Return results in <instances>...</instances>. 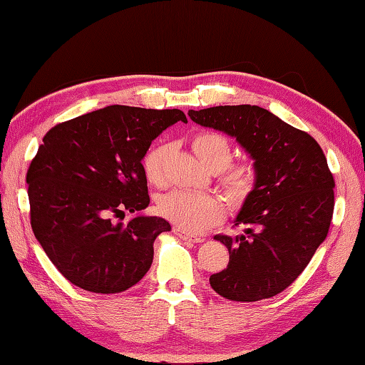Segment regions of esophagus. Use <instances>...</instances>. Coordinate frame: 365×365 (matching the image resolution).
<instances>
[{
  "label": "esophagus",
  "instance_id": "obj_1",
  "mask_svg": "<svg viewBox=\"0 0 365 365\" xmlns=\"http://www.w3.org/2000/svg\"><path fill=\"white\" fill-rule=\"evenodd\" d=\"M173 231H175L176 235H179L182 240H189V242H194V244H202L203 242V237H200V235H195V234H190L187 232L186 229H181V227H173Z\"/></svg>",
  "mask_w": 365,
  "mask_h": 365
}]
</instances>
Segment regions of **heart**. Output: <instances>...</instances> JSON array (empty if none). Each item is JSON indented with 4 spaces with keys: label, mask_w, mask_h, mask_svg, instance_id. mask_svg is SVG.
I'll list each match as a JSON object with an SVG mask.
<instances>
[{
    "label": "heart",
    "mask_w": 365,
    "mask_h": 365,
    "mask_svg": "<svg viewBox=\"0 0 365 365\" xmlns=\"http://www.w3.org/2000/svg\"><path fill=\"white\" fill-rule=\"evenodd\" d=\"M192 147L203 163L212 171H221V187L234 205L244 202L252 194L257 182V175L252 165L240 163L229 166L232 162V147L227 138L220 133L203 131L192 139ZM170 145L165 143L153 144L143 160L147 181L153 186L165 182V163L168 158ZM158 213L178 227L190 232H199L216 225L225 216V203L216 195L190 192V190H173L157 200Z\"/></svg>",
    "instance_id": "obj_1"
}]
</instances>
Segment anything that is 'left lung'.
<instances>
[{"label": "left lung", "mask_w": 365, "mask_h": 365, "mask_svg": "<svg viewBox=\"0 0 365 365\" xmlns=\"http://www.w3.org/2000/svg\"><path fill=\"white\" fill-rule=\"evenodd\" d=\"M197 125L235 138L250 158L257 182L234 225L244 234L215 235L229 250L225 271L210 285L232 302H259L284 292L327 237L335 181L321 145L258 106L189 110Z\"/></svg>", "instance_id": "1"}]
</instances>
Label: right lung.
<instances>
[{
  "instance_id": "add662e5",
  "label": "right lung",
  "mask_w": 365,
  "mask_h": 365,
  "mask_svg": "<svg viewBox=\"0 0 365 365\" xmlns=\"http://www.w3.org/2000/svg\"><path fill=\"white\" fill-rule=\"evenodd\" d=\"M182 121L178 108L107 106L46 133L27 173L36 240L63 277L93 293H120L149 271L170 222L149 207L143 158L152 140ZM126 211L128 223L113 221Z\"/></svg>"
}]
</instances>
